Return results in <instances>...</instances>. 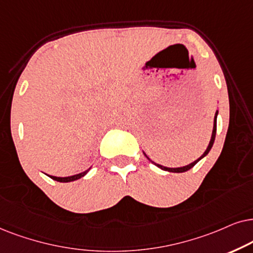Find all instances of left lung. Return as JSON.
I'll return each mask as SVG.
<instances>
[{
    "label": "left lung",
    "mask_w": 253,
    "mask_h": 253,
    "mask_svg": "<svg viewBox=\"0 0 253 253\" xmlns=\"http://www.w3.org/2000/svg\"><path fill=\"white\" fill-rule=\"evenodd\" d=\"M217 114H218V111H216V113H215V117H214V127H213V133H211V141H210V144H208V147H207V149L205 150V153L201 155V156L198 158V160H195L194 162H192L191 164H188V166H185V167H180V168H167V167H163V166H161V164H157V163H155V162H153L150 160L149 157L147 156L146 154V157L148 158V160H149L151 163H154L155 166H156L157 168H160V169H162V170H164V171H169V172H176V173H179V172H185V171H187V170H190V169H192V168H193L195 164L198 163V162H199L201 158H204L205 156H206V155L210 153V150L211 149V147H213V144H214V140H215V135H216V118H217Z\"/></svg>",
    "instance_id": "8db88e82"
}]
</instances>
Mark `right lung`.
Instances as JSON below:
<instances>
[{"label": "right lung", "instance_id": "obj_1", "mask_svg": "<svg viewBox=\"0 0 253 253\" xmlns=\"http://www.w3.org/2000/svg\"><path fill=\"white\" fill-rule=\"evenodd\" d=\"M91 169V168H89V169L83 171V172L81 173H77V174H74V176H69V177H55V176H49L50 178H52L53 180H56V181H60V183H69V181H74V180H77L80 179V178H82L85 176V174L89 172V170ZM48 176V174H47Z\"/></svg>", "mask_w": 253, "mask_h": 253}]
</instances>
